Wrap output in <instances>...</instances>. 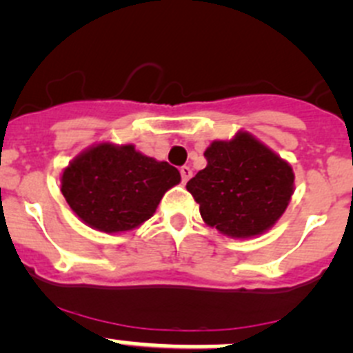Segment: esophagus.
Instances as JSON below:
<instances>
[{"label":"esophagus","mask_w":353,"mask_h":353,"mask_svg":"<svg viewBox=\"0 0 353 353\" xmlns=\"http://www.w3.org/2000/svg\"><path fill=\"white\" fill-rule=\"evenodd\" d=\"M180 175H181V181H183V183H187L192 176V170L188 168V166H183V168L180 170Z\"/></svg>","instance_id":"1"}]
</instances>
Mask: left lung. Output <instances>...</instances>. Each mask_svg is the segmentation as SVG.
<instances>
[{
  "instance_id": "8db88e82",
  "label": "left lung",
  "mask_w": 353,
  "mask_h": 353,
  "mask_svg": "<svg viewBox=\"0 0 353 353\" xmlns=\"http://www.w3.org/2000/svg\"><path fill=\"white\" fill-rule=\"evenodd\" d=\"M204 156L208 166L188 180L187 190L205 225L242 240L273 228L295 190L290 163L245 130L212 141Z\"/></svg>"
}]
</instances>
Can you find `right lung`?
<instances>
[{"instance_id":"1","label":"right lung","mask_w":353,"mask_h":353,"mask_svg":"<svg viewBox=\"0 0 353 353\" xmlns=\"http://www.w3.org/2000/svg\"><path fill=\"white\" fill-rule=\"evenodd\" d=\"M180 180L175 166L142 154L134 144L113 142L87 148L59 178L63 197L77 218L104 233L141 226Z\"/></svg>"}]
</instances>
